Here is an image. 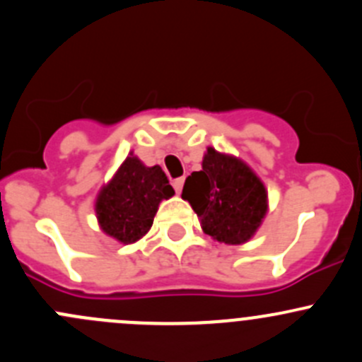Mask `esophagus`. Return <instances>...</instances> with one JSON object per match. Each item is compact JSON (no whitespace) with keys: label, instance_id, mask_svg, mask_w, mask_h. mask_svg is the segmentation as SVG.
<instances>
[{"label":"esophagus","instance_id":"34e87169","mask_svg":"<svg viewBox=\"0 0 362 362\" xmlns=\"http://www.w3.org/2000/svg\"><path fill=\"white\" fill-rule=\"evenodd\" d=\"M182 185H185V177H177V180L173 181V186H174V189H176V193H181Z\"/></svg>","mask_w":362,"mask_h":362}]
</instances>
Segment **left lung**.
I'll list each match as a JSON object with an SVG mask.
<instances>
[{"label": "left lung", "mask_w": 362, "mask_h": 362, "mask_svg": "<svg viewBox=\"0 0 362 362\" xmlns=\"http://www.w3.org/2000/svg\"><path fill=\"white\" fill-rule=\"evenodd\" d=\"M181 197L214 240L244 244L256 233L268 209L264 185L242 160L207 148L202 170L186 177Z\"/></svg>", "instance_id": "obj_1"}]
</instances>
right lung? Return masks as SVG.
<instances>
[{"label": "right lung", "instance_id": "add662e5", "mask_svg": "<svg viewBox=\"0 0 362 362\" xmlns=\"http://www.w3.org/2000/svg\"><path fill=\"white\" fill-rule=\"evenodd\" d=\"M173 195L174 188L162 167H146L137 156H127L98 195L95 214L100 230L122 244H132L146 235L160 202Z\"/></svg>", "mask_w": 362, "mask_h": 362}]
</instances>
